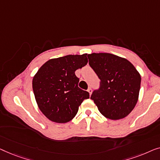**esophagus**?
I'll return each instance as SVG.
<instances>
[{
  "instance_id": "1",
  "label": "esophagus",
  "mask_w": 160,
  "mask_h": 160,
  "mask_svg": "<svg viewBox=\"0 0 160 160\" xmlns=\"http://www.w3.org/2000/svg\"><path fill=\"white\" fill-rule=\"evenodd\" d=\"M88 92L90 95H91V93H92V89L91 88H89L88 89Z\"/></svg>"
}]
</instances>
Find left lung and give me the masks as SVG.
Segmentation results:
<instances>
[{
	"label": "left lung",
	"mask_w": 160,
	"mask_h": 160,
	"mask_svg": "<svg viewBox=\"0 0 160 160\" xmlns=\"http://www.w3.org/2000/svg\"><path fill=\"white\" fill-rule=\"evenodd\" d=\"M88 57L101 80L100 88L91 98L105 118L113 120L125 118L138 102L140 74L129 61L112 53H93Z\"/></svg>",
	"instance_id": "left-lung-1"
}]
</instances>
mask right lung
Masks as SVG:
<instances>
[{
    "label": "right lung",
    "instance_id": "obj_1",
    "mask_svg": "<svg viewBox=\"0 0 160 160\" xmlns=\"http://www.w3.org/2000/svg\"><path fill=\"white\" fill-rule=\"evenodd\" d=\"M88 63L87 53L67 55L48 60L38 69L32 79L36 102L48 120L66 123L77 114L88 92L78 87L75 71Z\"/></svg>",
    "mask_w": 160,
    "mask_h": 160
}]
</instances>
